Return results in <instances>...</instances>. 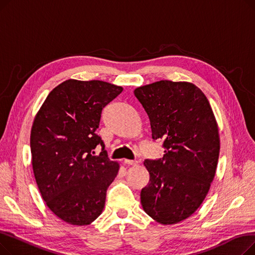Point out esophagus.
I'll use <instances>...</instances> for the list:
<instances>
[{
  "mask_svg": "<svg viewBox=\"0 0 255 255\" xmlns=\"http://www.w3.org/2000/svg\"><path fill=\"white\" fill-rule=\"evenodd\" d=\"M124 163L128 164V165H137L138 164L137 161H133V160H127V159L124 160Z\"/></svg>",
  "mask_w": 255,
  "mask_h": 255,
  "instance_id": "1",
  "label": "esophagus"
}]
</instances>
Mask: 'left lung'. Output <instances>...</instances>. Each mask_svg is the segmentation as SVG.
Here are the masks:
<instances>
[{
    "mask_svg": "<svg viewBox=\"0 0 255 255\" xmlns=\"http://www.w3.org/2000/svg\"><path fill=\"white\" fill-rule=\"evenodd\" d=\"M134 95L150 119L153 139H163L164 155L144 160L150 181L140 192L143 211L163 225L179 223L200 207L215 177L220 137L203 91L189 82L138 87Z\"/></svg>",
    "mask_w": 255,
    "mask_h": 255,
    "instance_id": "left-lung-1",
    "label": "left lung"
}]
</instances>
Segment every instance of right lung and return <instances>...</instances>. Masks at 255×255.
I'll list each match as a JSON object with an SVG mask.
<instances>
[{
    "instance_id": "add662e5",
    "label": "right lung",
    "mask_w": 255,
    "mask_h": 255,
    "mask_svg": "<svg viewBox=\"0 0 255 255\" xmlns=\"http://www.w3.org/2000/svg\"><path fill=\"white\" fill-rule=\"evenodd\" d=\"M123 88L102 80L67 79L53 89L31 130L32 166L48 209L66 223L89 225L105 206L120 164L96 134L103 107ZM103 152L94 155L97 145Z\"/></svg>"
}]
</instances>
